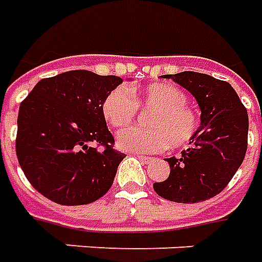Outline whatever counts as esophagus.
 Instances as JSON below:
<instances>
[{"label":"esophagus","mask_w":262,"mask_h":262,"mask_svg":"<svg viewBox=\"0 0 262 262\" xmlns=\"http://www.w3.org/2000/svg\"><path fill=\"white\" fill-rule=\"evenodd\" d=\"M135 157L140 158L142 162H149L151 161V157H145V155H141V154H135Z\"/></svg>","instance_id":"esophagus-1"}]
</instances>
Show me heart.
Segmentation results:
<instances>
[{
    "instance_id": "heart-1",
    "label": "heart",
    "mask_w": 262,
    "mask_h": 262,
    "mask_svg": "<svg viewBox=\"0 0 262 262\" xmlns=\"http://www.w3.org/2000/svg\"><path fill=\"white\" fill-rule=\"evenodd\" d=\"M138 107L152 110L148 128H128L117 135L120 149L151 154L172 146L187 145L199 133L198 113L187 105V96L172 83L158 81L142 89L117 87L101 103V114L108 125L122 128L135 120Z\"/></svg>"
}]
</instances>
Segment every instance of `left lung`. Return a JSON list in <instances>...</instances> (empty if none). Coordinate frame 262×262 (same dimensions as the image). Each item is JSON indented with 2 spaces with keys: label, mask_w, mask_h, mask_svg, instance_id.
I'll return each mask as SVG.
<instances>
[{
  "label": "left lung",
  "mask_w": 262,
  "mask_h": 262,
  "mask_svg": "<svg viewBox=\"0 0 262 262\" xmlns=\"http://www.w3.org/2000/svg\"><path fill=\"white\" fill-rule=\"evenodd\" d=\"M190 93L202 111L199 133L181 157L166 158L169 178L154 183L161 198L198 203L219 194L243 164L248 116L230 83L198 72L165 75Z\"/></svg>",
  "instance_id": "obj_1"
}]
</instances>
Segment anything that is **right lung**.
Returning <instances> with one entry per match:
<instances>
[{
	"instance_id": "add662e5",
	"label": "right lung",
	"mask_w": 262,
	"mask_h": 262,
	"mask_svg": "<svg viewBox=\"0 0 262 262\" xmlns=\"http://www.w3.org/2000/svg\"><path fill=\"white\" fill-rule=\"evenodd\" d=\"M121 83L117 76L70 70L38 81L22 101L16 157L39 193L79 206L108 192L125 155L113 148L101 103Z\"/></svg>"
}]
</instances>
